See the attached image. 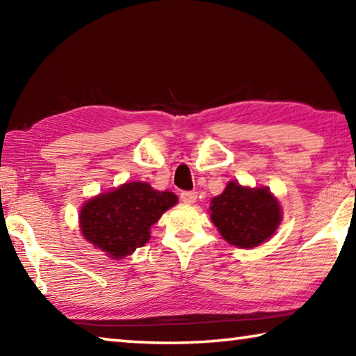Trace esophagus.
I'll return each instance as SVG.
<instances>
[{"label": "esophagus", "mask_w": 356, "mask_h": 356, "mask_svg": "<svg viewBox=\"0 0 356 356\" xmlns=\"http://www.w3.org/2000/svg\"><path fill=\"white\" fill-rule=\"evenodd\" d=\"M180 200H182L185 204H195L197 200V193L196 191H182L180 193Z\"/></svg>", "instance_id": "obj_1"}]
</instances>
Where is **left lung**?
<instances>
[{
	"mask_svg": "<svg viewBox=\"0 0 356 356\" xmlns=\"http://www.w3.org/2000/svg\"><path fill=\"white\" fill-rule=\"evenodd\" d=\"M210 218L227 243L250 250L273 236L282 212L267 186L250 188L231 180L210 201Z\"/></svg>",
	"mask_w": 356,
	"mask_h": 356,
	"instance_id": "1",
	"label": "left lung"
}]
</instances>
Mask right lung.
I'll return each mask as SVG.
<instances>
[{"label": "right lung", "instance_id": "obj_1", "mask_svg": "<svg viewBox=\"0 0 356 356\" xmlns=\"http://www.w3.org/2000/svg\"><path fill=\"white\" fill-rule=\"evenodd\" d=\"M177 201L172 191L154 190L147 182H127L84 202L81 234L95 248L119 261L149 242L150 226Z\"/></svg>", "mask_w": 356, "mask_h": 356}]
</instances>
